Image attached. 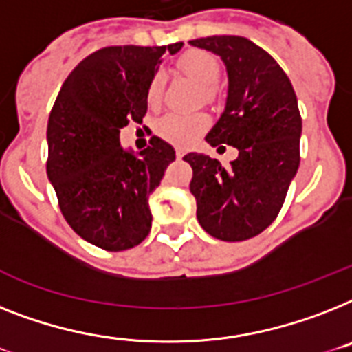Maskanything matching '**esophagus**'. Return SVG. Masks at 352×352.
I'll list each match as a JSON object with an SVG mask.
<instances>
[{
  "label": "esophagus",
  "instance_id": "esophagus-1",
  "mask_svg": "<svg viewBox=\"0 0 352 352\" xmlns=\"http://www.w3.org/2000/svg\"><path fill=\"white\" fill-rule=\"evenodd\" d=\"M175 155H177V159H181V157H184V150H181V148H177Z\"/></svg>",
  "mask_w": 352,
  "mask_h": 352
}]
</instances>
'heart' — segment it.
<instances>
[{
    "instance_id": "b5f03b06",
    "label": "heart",
    "mask_w": 352,
    "mask_h": 352,
    "mask_svg": "<svg viewBox=\"0 0 352 352\" xmlns=\"http://www.w3.org/2000/svg\"><path fill=\"white\" fill-rule=\"evenodd\" d=\"M177 67L182 74L195 79L199 85H202V94L206 99H215L217 87L213 82L219 79L221 74V63L215 56L208 50L201 48H191L182 54L177 61ZM162 96V76L155 74L151 77L150 85L146 90V99L150 107H157ZM210 119L206 113H168L157 122V133L164 141L175 144V146H190L197 137L208 128Z\"/></svg>"
}]
</instances>
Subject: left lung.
Wrapping results in <instances>:
<instances>
[{
	"mask_svg": "<svg viewBox=\"0 0 352 352\" xmlns=\"http://www.w3.org/2000/svg\"><path fill=\"white\" fill-rule=\"evenodd\" d=\"M190 43L221 56L230 81L224 113L206 141L239 150L231 166L202 153L184 157L193 170L190 191L197 219L219 241H248L275 221L298 170L302 117L296 94L278 63L245 37Z\"/></svg>",
	"mask_w": 352,
	"mask_h": 352,
	"instance_id": "8db88e82",
	"label": "left lung"
}]
</instances>
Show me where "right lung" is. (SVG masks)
<instances>
[{
  "instance_id": "1",
  "label": "right lung",
  "mask_w": 352,
  "mask_h": 352,
  "mask_svg": "<svg viewBox=\"0 0 352 352\" xmlns=\"http://www.w3.org/2000/svg\"><path fill=\"white\" fill-rule=\"evenodd\" d=\"M164 47H104L85 57L57 94L48 117L47 175L77 235L107 251H124L150 233L151 191L175 150L159 137L139 155L122 150L121 128L146 116V90Z\"/></svg>"
}]
</instances>
